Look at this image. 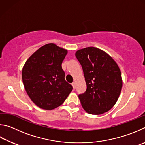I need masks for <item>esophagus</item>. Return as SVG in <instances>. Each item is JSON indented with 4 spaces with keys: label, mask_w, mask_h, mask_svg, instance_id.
<instances>
[{
    "label": "esophagus",
    "mask_w": 145,
    "mask_h": 145,
    "mask_svg": "<svg viewBox=\"0 0 145 145\" xmlns=\"http://www.w3.org/2000/svg\"><path fill=\"white\" fill-rule=\"evenodd\" d=\"M72 87H73V88H74V89H75V88H76V83L75 82H73L72 83Z\"/></svg>",
    "instance_id": "obj_1"
}]
</instances>
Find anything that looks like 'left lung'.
Listing matches in <instances>:
<instances>
[{"label":"left lung","instance_id":"8db88e82","mask_svg":"<svg viewBox=\"0 0 145 145\" xmlns=\"http://www.w3.org/2000/svg\"><path fill=\"white\" fill-rule=\"evenodd\" d=\"M75 55L87 84L85 92L78 95L83 108L92 115L107 112L115 105L122 87L117 63L107 53L95 47L78 50Z\"/></svg>","mask_w":145,"mask_h":145}]
</instances>
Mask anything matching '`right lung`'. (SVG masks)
<instances>
[{"label":"right lung","mask_w":145,"mask_h":145,"mask_svg":"<svg viewBox=\"0 0 145 145\" xmlns=\"http://www.w3.org/2000/svg\"><path fill=\"white\" fill-rule=\"evenodd\" d=\"M67 51L53 43L43 46L30 56L22 69L25 89L33 103L46 110L64 102L72 90L65 80L62 61Z\"/></svg>","instance_id":"right-lung-1"}]
</instances>
